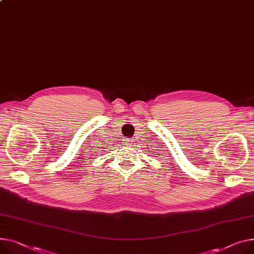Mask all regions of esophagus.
Returning a JSON list of instances; mask_svg holds the SVG:
<instances>
[{
	"label": "esophagus",
	"instance_id": "1",
	"mask_svg": "<svg viewBox=\"0 0 254 254\" xmlns=\"http://www.w3.org/2000/svg\"><path fill=\"white\" fill-rule=\"evenodd\" d=\"M130 142H131V141H130L129 139H125V140H124V145H131Z\"/></svg>",
	"mask_w": 254,
	"mask_h": 254
}]
</instances>
